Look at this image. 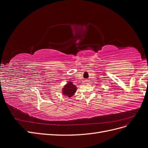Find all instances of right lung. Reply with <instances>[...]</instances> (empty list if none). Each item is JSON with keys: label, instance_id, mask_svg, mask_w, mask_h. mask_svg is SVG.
Listing matches in <instances>:
<instances>
[{"label": "right lung", "instance_id": "right-lung-1", "mask_svg": "<svg viewBox=\"0 0 148 148\" xmlns=\"http://www.w3.org/2000/svg\"><path fill=\"white\" fill-rule=\"evenodd\" d=\"M75 91L76 86L71 82H69L68 84L66 85L63 89V93L69 97L73 96Z\"/></svg>", "mask_w": 148, "mask_h": 148}]
</instances>
